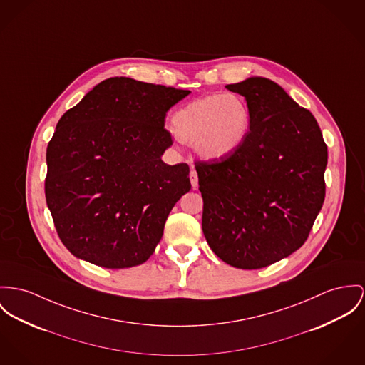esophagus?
<instances>
[{"instance_id": "esophagus-1", "label": "esophagus", "mask_w": 365, "mask_h": 365, "mask_svg": "<svg viewBox=\"0 0 365 365\" xmlns=\"http://www.w3.org/2000/svg\"><path fill=\"white\" fill-rule=\"evenodd\" d=\"M190 182H192L193 189H196L197 186H198V178H197L196 169H192V170H190Z\"/></svg>"}]
</instances>
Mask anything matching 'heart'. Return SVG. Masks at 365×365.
I'll return each instance as SVG.
<instances>
[{"label":"heart","mask_w":365,"mask_h":365,"mask_svg":"<svg viewBox=\"0 0 365 365\" xmlns=\"http://www.w3.org/2000/svg\"><path fill=\"white\" fill-rule=\"evenodd\" d=\"M252 123L246 100L235 93L211 94L187 103L172 116V129L205 160H220L246 140Z\"/></svg>","instance_id":"1"}]
</instances>
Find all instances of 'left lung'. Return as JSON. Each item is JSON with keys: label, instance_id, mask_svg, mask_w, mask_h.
<instances>
[{"label": "left lung", "instance_id": "left-lung-1", "mask_svg": "<svg viewBox=\"0 0 365 365\" xmlns=\"http://www.w3.org/2000/svg\"><path fill=\"white\" fill-rule=\"evenodd\" d=\"M252 115L245 143L229 157L196 163L202 232L224 262L268 267L300 249L325 198L328 148L309 110L279 84H227Z\"/></svg>", "mask_w": 365, "mask_h": 365}]
</instances>
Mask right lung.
Masks as SVG:
<instances>
[{
    "label": "right lung",
    "mask_w": 365,
    "mask_h": 365,
    "mask_svg": "<svg viewBox=\"0 0 365 365\" xmlns=\"http://www.w3.org/2000/svg\"><path fill=\"white\" fill-rule=\"evenodd\" d=\"M161 84L110 78L62 115L47 147L46 200L75 257L119 269L145 262L170 210L192 189L189 165L161 160L172 106L189 96Z\"/></svg>",
    "instance_id": "obj_1"
}]
</instances>
